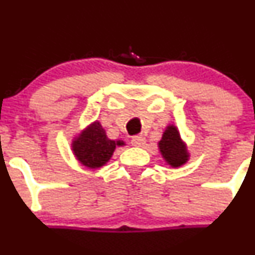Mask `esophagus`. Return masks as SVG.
Returning a JSON list of instances; mask_svg holds the SVG:
<instances>
[{
	"instance_id": "1",
	"label": "esophagus",
	"mask_w": 255,
	"mask_h": 255,
	"mask_svg": "<svg viewBox=\"0 0 255 255\" xmlns=\"http://www.w3.org/2000/svg\"><path fill=\"white\" fill-rule=\"evenodd\" d=\"M132 144L134 146H143L145 144V138L143 135H135L132 138Z\"/></svg>"
}]
</instances>
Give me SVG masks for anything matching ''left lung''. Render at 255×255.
Listing matches in <instances>:
<instances>
[{
    "label": "left lung",
    "mask_w": 255,
    "mask_h": 255,
    "mask_svg": "<svg viewBox=\"0 0 255 255\" xmlns=\"http://www.w3.org/2000/svg\"><path fill=\"white\" fill-rule=\"evenodd\" d=\"M158 145L163 158L173 168H179L189 160V151L185 143L181 140L175 126L171 125L166 127Z\"/></svg>",
    "instance_id": "left-lung-1"
}]
</instances>
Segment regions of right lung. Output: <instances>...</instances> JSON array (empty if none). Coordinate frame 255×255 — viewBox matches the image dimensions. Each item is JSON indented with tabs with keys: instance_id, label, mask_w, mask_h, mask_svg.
Masks as SVG:
<instances>
[{
	"instance_id": "obj_1",
	"label": "right lung",
	"mask_w": 255,
	"mask_h": 255,
	"mask_svg": "<svg viewBox=\"0 0 255 255\" xmlns=\"http://www.w3.org/2000/svg\"><path fill=\"white\" fill-rule=\"evenodd\" d=\"M125 145L123 140H111L101 123L94 122L74 138L73 151L76 159L90 169L104 166L111 159L116 146Z\"/></svg>"
}]
</instances>
